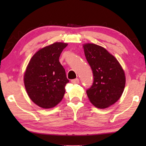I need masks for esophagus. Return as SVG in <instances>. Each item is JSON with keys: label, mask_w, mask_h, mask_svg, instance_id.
<instances>
[{"label": "esophagus", "mask_w": 146, "mask_h": 146, "mask_svg": "<svg viewBox=\"0 0 146 146\" xmlns=\"http://www.w3.org/2000/svg\"><path fill=\"white\" fill-rule=\"evenodd\" d=\"M71 82L73 83V84H78V83H79V79L76 78V79H74V80H71Z\"/></svg>", "instance_id": "1"}]
</instances>
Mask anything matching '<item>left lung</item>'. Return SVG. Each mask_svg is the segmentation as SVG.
Wrapping results in <instances>:
<instances>
[{
    "instance_id": "1",
    "label": "left lung",
    "mask_w": 146,
    "mask_h": 146,
    "mask_svg": "<svg viewBox=\"0 0 146 146\" xmlns=\"http://www.w3.org/2000/svg\"><path fill=\"white\" fill-rule=\"evenodd\" d=\"M86 60L94 75V83L86 90L91 103L98 108L114 104L125 88L124 71L119 62L107 49L92 43L83 44Z\"/></svg>"
}]
</instances>
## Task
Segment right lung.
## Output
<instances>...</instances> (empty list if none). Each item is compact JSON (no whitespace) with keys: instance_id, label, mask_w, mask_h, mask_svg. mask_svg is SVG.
Segmentation results:
<instances>
[{"instance_id":"obj_1","label":"right lung","mask_w":146,"mask_h":146,"mask_svg":"<svg viewBox=\"0 0 146 146\" xmlns=\"http://www.w3.org/2000/svg\"><path fill=\"white\" fill-rule=\"evenodd\" d=\"M67 45L54 42L39 49L27 65L24 85L31 100L40 107H54L63 98L65 86L69 80L59 58Z\"/></svg>"}]
</instances>
